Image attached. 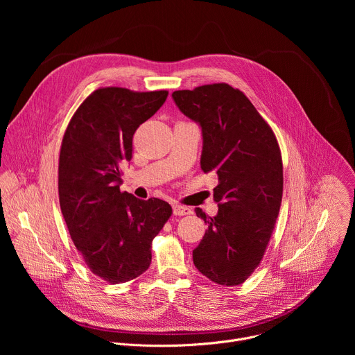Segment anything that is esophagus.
<instances>
[{"label":"esophagus","mask_w":355,"mask_h":355,"mask_svg":"<svg viewBox=\"0 0 355 355\" xmlns=\"http://www.w3.org/2000/svg\"><path fill=\"white\" fill-rule=\"evenodd\" d=\"M173 214L175 216H184V215L192 214V209L188 208V207H182V205H174L173 207Z\"/></svg>","instance_id":"esophagus-1"}]
</instances>
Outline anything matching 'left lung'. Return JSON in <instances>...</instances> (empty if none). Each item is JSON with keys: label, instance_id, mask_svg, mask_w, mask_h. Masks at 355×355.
<instances>
[{"label": "left lung", "instance_id": "8db88e82", "mask_svg": "<svg viewBox=\"0 0 355 355\" xmlns=\"http://www.w3.org/2000/svg\"><path fill=\"white\" fill-rule=\"evenodd\" d=\"M178 110L202 130L200 168L216 173L218 214L196 216L208 230L192 251L195 267L219 285L243 284L260 264L282 200V159L270 125L229 84L173 92Z\"/></svg>", "mask_w": 355, "mask_h": 355}]
</instances>
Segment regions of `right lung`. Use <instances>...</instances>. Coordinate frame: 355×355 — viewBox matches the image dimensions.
Returning a JSON list of instances; mask_svg holds the SVG:
<instances>
[{
  "label": "right lung",
  "instance_id": "1",
  "mask_svg": "<svg viewBox=\"0 0 355 355\" xmlns=\"http://www.w3.org/2000/svg\"><path fill=\"white\" fill-rule=\"evenodd\" d=\"M167 91H94L73 115L59 157V199L77 250L92 274L121 284L151 263V241L171 216L166 200L121 192L136 129L166 103Z\"/></svg>",
  "mask_w": 355,
  "mask_h": 355
}]
</instances>
